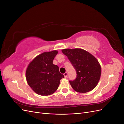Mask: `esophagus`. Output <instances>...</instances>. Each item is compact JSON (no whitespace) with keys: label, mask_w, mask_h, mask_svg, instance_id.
Here are the masks:
<instances>
[{"label":"esophagus","mask_w":124,"mask_h":124,"mask_svg":"<svg viewBox=\"0 0 124 124\" xmlns=\"http://www.w3.org/2000/svg\"><path fill=\"white\" fill-rule=\"evenodd\" d=\"M63 75H64V76H65V78H67V77H68V73L65 72V73H63Z\"/></svg>","instance_id":"esophagus-1"}]
</instances>
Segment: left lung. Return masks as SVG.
Listing matches in <instances>:
<instances>
[{"label": "left lung", "mask_w": 124, "mask_h": 124, "mask_svg": "<svg viewBox=\"0 0 124 124\" xmlns=\"http://www.w3.org/2000/svg\"><path fill=\"white\" fill-rule=\"evenodd\" d=\"M62 51L67 56L76 70V78L69 81L74 91L85 93L95 88L101 73L98 60L89 52L81 48H66Z\"/></svg>", "instance_id": "left-lung-1"}]
</instances>
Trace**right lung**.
I'll return each mask as SVG.
<instances>
[{
	"mask_svg": "<svg viewBox=\"0 0 124 124\" xmlns=\"http://www.w3.org/2000/svg\"><path fill=\"white\" fill-rule=\"evenodd\" d=\"M56 50L44 52L29 63L26 71L27 83L37 94L50 95L56 91L60 80L64 76L59 72L58 66L53 63L57 54Z\"/></svg>",
	"mask_w": 124,
	"mask_h": 124,
	"instance_id": "add662e5",
	"label": "right lung"
}]
</instances>
